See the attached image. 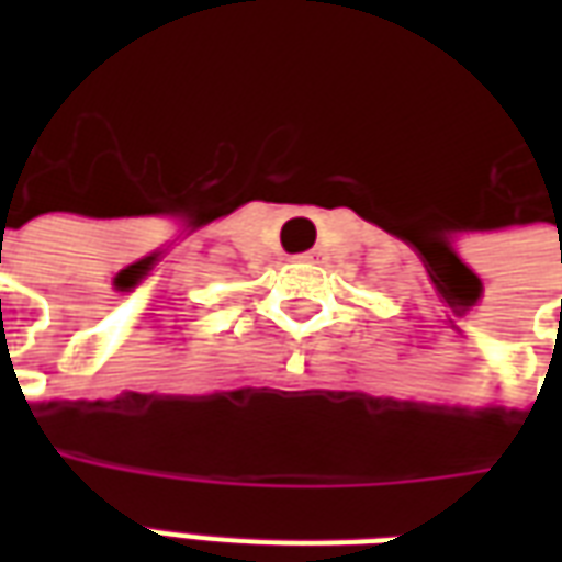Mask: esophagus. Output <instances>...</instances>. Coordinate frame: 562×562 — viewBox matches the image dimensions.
<instances>
[{
	"label": "esophagus",
	"mask_w": 562,
	"mask_h": 562,
	"mask_svg": "<svg viewBox=\"0 0 562 562\" xmlns=\"http://www.w3.org/2000/svg\"><path fill=\"white\" fill-rule=\"evenodd\" d=\"M313 256H316V252H304V256H301V258H313Z\"/></svg>",
	"instance_id": "obj_1"
}]
</instances>
